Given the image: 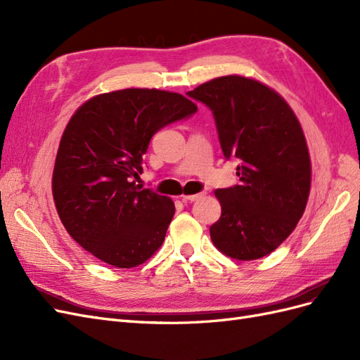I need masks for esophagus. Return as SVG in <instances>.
Returning a JSON list of instances; mask_svg holds the SVG:
<instances>
[{"mask_svg": "<svg viewBox=\"0 0 360 360\" xmlns=\"http://www.w3.org/2000/svg\"><path fill=\"white\" fill-rule=\"evenodd\" d=\"M202 197V193H195V195H183L181 201L183 202H192V201H197L198 198Z\"/></svg>", "mask_w": 360, "mask_h": 360, "instance_id": "1", "label": "esophagus"}]
</instances>
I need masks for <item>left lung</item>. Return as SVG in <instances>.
Instances as JSON below:
<instances>
[{"label":"left lung","mask_w":360,"mask_h":360,"mask_svg":"<svg viewBox=\"0 0 360 360\" xmlns=\"http://www.w3.org/2000/svg\"><path fill=\"white\" fill-rule=\"evenodd\" d=\"M213 112L221 148L237 159L238 184L216 189L213 245L240 261L266 257L292 233L307 207L311 159L290 105L267 85L230 75L188 91Z\"/></svg>","instance_id":"1"}]
</instances>
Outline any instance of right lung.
Segmentation results:
<instances>
[{
  "label": "right lung",
  "instance_id": "add662e5",
  "mask_svg": "<svg viewBox=\"0 0 360 360\" xmlns=\"http://www.w3.org/2000/svg\"><path fill=\"white\" fill-rule=\"evenodd\" d=\"M179 93L126 89L78 108L60 141L52 195L60 219L85 250L118 269L143 264L165 240L176 207L136 184L158 130L197 112Z\"/></svg>",
  "mask_w": 360,
  "mask_h": 360
}]
</instances>
